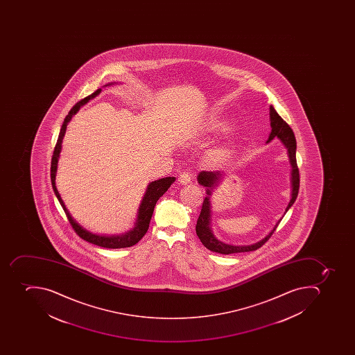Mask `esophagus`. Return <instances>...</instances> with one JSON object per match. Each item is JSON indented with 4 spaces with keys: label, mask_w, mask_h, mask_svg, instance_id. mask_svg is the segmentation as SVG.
I'll use <instances>...</instances> for the list:
<instances>
[{
    "label": "esophagus",
    "mask_w": 355,
    "mask_h": 355,
    "mask_svg": "<svg viewBox=\"0 0 355 355\" xmlns=\"http://www.w3.org/2000/svg\"><path fill=\"white\" fill-rule=\"evenodd\" d=\"M191 180H192V174L190 172H182L179 175V181L181 182L182 184L190 183Z\"/></svg>",
    "instance_id": "34e87169"
}]
</instances>
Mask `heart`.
<instances>
[{"mask_svg":"<svg viewBox=\"0 0 355 355\" xmlns=\"http://www.w3.org/2000/svg\"><path fill=\"white\" fill-rule=\"evenodd\" d=\"M230 153H231L230 148H216L214 151L211 152V159L215 161V162H220V161H223L225 157H229Z\"/></svg>","mask_w":355,"mask_h":355,"instance_id":"1","label":"heart"}]
</instances>
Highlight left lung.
Listing matches in <instances>:
<instances>
[{
	"label": "left lung",
	"mask_w": 355,
	"mask_h": 355,
	"mask_svg": "<svg viewBox=\"0 0 355 355\" xmlns=\"http://www.w3.org/2000/svg\"><path fill=\"white\" fill-rule=\"evenodd\" d=\"M270 119H271L272 131L271 135L268 137V142L273 140L274 137H279V140L282 141L285 148H288V157H290V162L292 165V198H291L288 207L285 209V212H288V209L295 202L300 189L299 168H297V163H296V140L293 130L291 129L290 125L283 120L282 117L277 114V112L272 105L270 106ZM220 176H222V173L220 171H215V172L202 171L198 173V182L202 187H207V198H204L201 213H200L198 222H196V231L198 239L209 251L216 252L220 254H233V253H242V252H251L260 249L261 246L264 245L266 242H268V239L271 238L281 220L277 222V225L274 226V229L272 230L271 233L266 238L263 239L257 243L253 244V245H229V244L220 242L213 235L211 227H209V222H211V218H211L209 196H211V191L213 190V187L218 185Z\"/></svg>",
	"instance_id": "1"
}]
</instances>
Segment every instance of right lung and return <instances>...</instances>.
Wrapping results in <instances>:
<instances>
[{
    "mask_svg": "<svg viewBox=\"0 0 355 355\" xmlns=\"http://www.w3.org/2000/svg\"><path fill=\"white\" fill-rule=\"evenodd\" d=\"M100 92L101 89H96L94 93L89 95L87 98L78 101V103L70 110L69 114L65 116L64 122L62 124L59 137H58V141H56L55 148H54L52 161H51V182H52V187H53L56 198H58L60 204H61L62 207L64 209L67 220H69L71 225H72L73 230L76 231V234H78L80 238L87 241L89 243L102 246V248H106V249H123V248H130V246L135 245V244L146 235L148 230V225H150L152 214H153L154 207H155L157 200L168 191L171 184L175 181V178L168 176V178L157 180V181L152 182V183L148 184V190H146L144 198H143L142 202H141L135 229L130 231L129 233H126V234L117 235V236H102V235L92 234V233H89L87 230H84L80 224L76 223V220H73L70 213H69L67 207H65L64 203L62 201L60 193L58 192V189H56L55 187V173L56 166H58V159H59L60 152H61V143L62 140H63V137H64L65 131H67V123L70 122L73 115L76 114V112L80 110L82 105L89 102L91 98H95Z\"/></svg>",
    "mask_w": 355,
    "mask_h": 355,
    "instance_id": "right-lung-1",
    "label": "right lung"
}]
</instances>
